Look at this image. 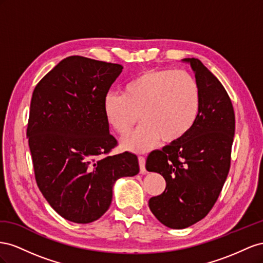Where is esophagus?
Masks as SVG:
<instances>
[{"label":"esophagus","instance_id":"obj_1","mask_svg":"<svg viewBox=\"0 0 263 263\" xmlns=\"http://www.w3.org/2000/svg\"><path fill=\"white\" fill-rule=\"evenodd\" d=\"M139 165H140V172L141 173H145V157L144 156H139Z\"/></svg>","mask_w":263,"mask_h":263}]
</instances>
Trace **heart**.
I'll use <instances>...</instances> for the list:
<instances>
[{
  "mask_svg": "<svg viewBox=\"0 0 263 263\" xmlns=\"http://www.w3.org/2000/svg\"><path fill=\"white\" fill-rule=\"evenodd\" d=\"M201 106L197 79L186 70L152 69L131 79L123 95L109 92L103 99V114L120 136L142 124L122 140L127 151L144 153L161 139L173 143L184 138L196 123Z\"/></svg>",
  "mask_w": 263,
  "mask_h": 263,
  "instance_id": "b5f03b06",
  "label": "heart"
}]
</instances>
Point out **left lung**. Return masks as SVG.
<instances>
[{
	"label": "left lung",
	"instance_id": "left-lung-1",
	"mask_svg": "<svg viewBox=\"0 0 263 263\" xmlns=\"http://www.w3.org/2000/svg\"><path fill=\"white\" fill-rule=\"evenodd\" d=\"M183 62L191 64L200 87L198 119L184 138L149 153L145 164L166 182L148 207L173 229L190 227L211 212L229 173L235 136V112L226 89L199 59Z\"/></svg>",
	"mask_w": 263,
	"mask_h": 263
}]
</instances>
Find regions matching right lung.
I'll return each mask as SVG.
<instances>
[{"label":"right lung","instance_id":"add662e5","mask_svg":"<svg viewBox=\"0 0 263 263\" xmlns=\"http://www.w3.org/2000/svg\"><path fill=\"white\" fill-rule=\"evenodd\" d=\"M123 67L82 56L67 57L37 84L27 124L37 186L65 219L92 222L106 213L120 177L139 173L136 154L109 155L103 99Z\"/></svg>","mask_w":263,"mask_h":263}]
</instances>
